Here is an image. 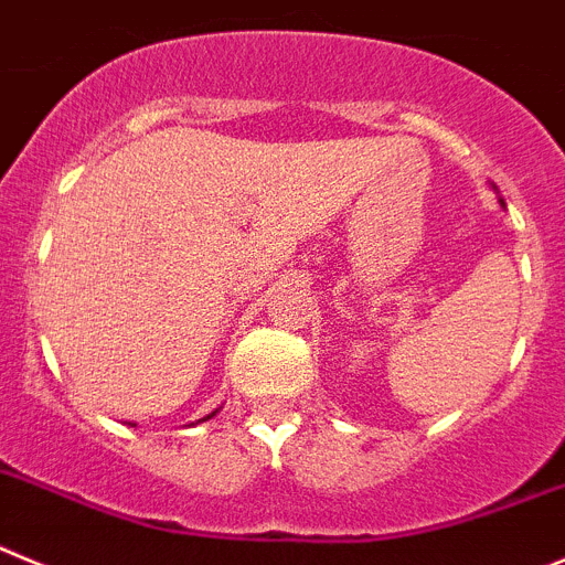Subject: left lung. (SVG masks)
<instances>
[{
    "mask_svg": "<svg viewBox=\"0 0 565 565\" xmlns=\"http://www.w3.org/2000/svg\"><path fill=\"white\" fill-rule=\"evenodd\" d=\"M492 188H495V185H492ZM498 202H501V205H504V200H498Z\"/></svg>",
    "mask_w": 565,
    "mask_h": 565,
    "instance_id": "obj_1",
    "label": "left lung"
}]
</instances>
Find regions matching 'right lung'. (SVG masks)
<instances>
[{
  "label": "right lung",
  "instance_id": "right-lung-1",
  "mask_svg": "<svg viewBox=\"0 0 565 565\" xmlns=\"http://www.w3.org/2000/svg\"><path fill=\"white\" fill-rule=\"evenodd\" d=\"M216 411H220V408H216ZM216 411H211V414L202 416V419H196V422H207V419H211V416H216ZM191 425H194V422H191Z\"/></svg>",
  "mask_w": 565,
  "mask_h": 565
}]
</instances>
